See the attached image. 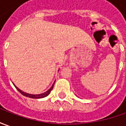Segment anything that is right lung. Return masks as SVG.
<instances>
[{"label":"right lung","mask_w":126,"mask_h":126,"mask_svg":"<svg viewBox=\"0 0 126 126\" xmlns=\"http://www.w3.org/2000/svg\"><path fill=\"white\" fill-rule=\"evenodd\" d=\"M55 83V82H54ZM54 83L53 84V85L51 86V87L50 88L49 90H47L46 92L43 93H41V94H37V95H34V94H29V93H25L24 91H21L19 89H18L16 86H15L16 89H17L19 91L20 93H21L24 96H26V97H28V98H34V99H39V98H45L46 96H47L50 93H51V90L53 89V87H54Z\"/></svg>","instance_id":"obj_1"}]
</instances>
